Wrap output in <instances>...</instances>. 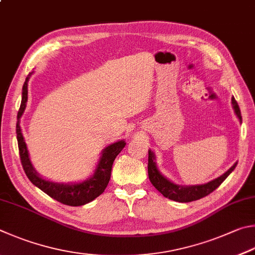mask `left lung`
Masks as SVG:
<instances>
[{
	"instance_id": "1",
	"label": "left lung",
	"mask_w": 255,
	"mask_h": 255,
	"mask_svg": "<svg viewBox=\"0 0 255 255\" xmlns=\"http://www.w3.org/2000/svg\"><path fill=\"white\" fill-rule=\"evenodd\" d=\"M232 107L234 109L235 115H237V117L240 120V123H242V116H241L239 105L234 98H232ZM237 165L238 163H234L232 167L226 170L223 175H221L220 177L213 179L208 183L197 185H179L172 182V180L168 179L166 176L160 173V170L157 167L156 156L154 151L151 149L148 150V177H149L151 184L165 197L180 203L193 202L207 196L208 194L215 191L224 182L225 178L237 167Z\"/></svg>"
}]
</instances>
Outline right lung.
<instances>
[{"instance_id": "add662e5", "label": "right lung", "mask_w": 255, "mask_h": 255, "mask_svg": "<svg viewBox=\"0 0 255 255\" xmlns=\"http://www.w3.org/2000/svg\"><path fill=\"white\" fill-rule=\"evenodd\" d=\"M26 77L24 85L22 88V101L20 110L17 113V123H16V139L18 145V151H20V158L23 166V169L31 180V183L40 188L41 191L48 194L53 200L58 201L62 204L69 206H81L87 203H90L105 192L106 187L109 183L110 175H112V167L114 160L123 148L126 146L125 139L115 141L110 143L101 150V155L98 164L96 166L94 174L81 182H70V183H57L47 179L36 172L34 166L32 165L29 150H27L26 143L23 137L22 129L20 126V119L26 108L27 103V82L31 75Z\"/></svg>"}]
</instances>
